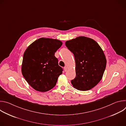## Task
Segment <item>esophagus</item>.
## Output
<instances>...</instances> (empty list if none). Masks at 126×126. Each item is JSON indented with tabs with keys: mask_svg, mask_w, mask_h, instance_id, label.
Returning <instances> with one entry per match:
<instances>
[{
	"mask_svg": "<svg viewBox=\"0 0 126 126\" xmlns=\"http://www.w3.org/2000/svg\"><path fill=\"white\" fill-rule=\"evenodd\" d=\"M64 71H65V72H66V71H67V67L66 66L64 67Z\"/></svg>",
	"mask_w": 126,
	"mask_h": 126,
	"instance_id": "obj_1",
	"label": "esophagus"
}]
</instances>
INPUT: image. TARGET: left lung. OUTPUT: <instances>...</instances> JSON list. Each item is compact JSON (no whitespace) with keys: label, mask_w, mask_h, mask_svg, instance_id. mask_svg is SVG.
I'll list each match as a JSON object with an SVG mask.
<instances>
[{"label":"left lung","mask_w":126,"mask_h":126,"mask_svg":"<svg viewBox=\"0 0 126 126\" xmlns=\"http://www.w3.org/2000/svg\"><path fill=\"white\" fill-rule=\"evenodd\" d=\"M74 55L76 77L71 80L78 90L87 91L94 88L102 79L106 66L104 53L93 39L80 36L65 42Z\"/></svg>","instance_id":"1"}]
</instances>
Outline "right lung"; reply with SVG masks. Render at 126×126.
Here are the masks:
<instances>
[{
    "label": "right lung",
    "instance_id": "1",
    "mask_svg": "<svg viewBox=\"0 0 126 126\" xmlns=\"http://www.w3.org/2000/svg\"><path fill=\"white\" fill-rule=\"evenodd\" d=\"M57 39L39 38L31 44L24 52L22 74L35 90L45 92L54 87L63 69L58 65L55 53L62 46Z\"/></svg>",
    "mask_w": 126,
    "mask_h": 126
}]
</instances>
